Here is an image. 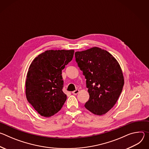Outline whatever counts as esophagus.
<instances>
[{"label": "esophagus", "instance_id": "obj_1", "mask_svg": "<svg viewBox=\"0 0 149 149\" xmlns=\"http://www.w3.org/2000/svg\"><path fill=\"white\" fill-rule=\"evenodd\" d=\"M79 92V90H76L72 91V93L73 94H74V95H77Z\"/></svg>", "mask_w": 149, "mask_h": 149}]
</instances>
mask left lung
Here are the masks:
<instances>
[{
  "label": "left lung",
  "instance_id": "1",
  "mask_svg": "<svg viewBox=\"0 0 149 149\" xmlns=\"http://www.w3.org/2000/svg\"><path fill=\"white\" fill-rule=\"evenodd\" d=\"M75 56L90 95L85 107L95 115H104L113 107L123 90L124 79L119 63L98 47L77 51Z\"/></svg>",
  "mask_w": 149,
  "mask_h": 149
}]
</instances>
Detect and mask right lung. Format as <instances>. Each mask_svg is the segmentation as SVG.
Here are the masks:
<instances>
[{
    "mask_svg": "<svg viewBox=\"0 0 149 149\" xmlns=\"http://www.w3.org/2000/svg\"><path fill=\"white\" fill-rule=\"evenodd\" d=\"M74 50H48L38 55L28 68L25 93L28 102L42 116L57 113L67 100L62 91V70L71 61Z\"/></svg>",
    "mask_w": 149,
    "mask_h": 149,
    "instance_id": "1",
    "label": "right lung"
}]
</instances>
